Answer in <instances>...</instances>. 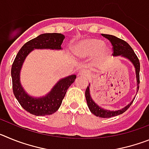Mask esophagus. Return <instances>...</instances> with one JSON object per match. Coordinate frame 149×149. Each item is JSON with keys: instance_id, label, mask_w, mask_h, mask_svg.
Here are the masks:
<instances>
[{"instance_id": "34e87169", "label": "esophagus", "mask_w": 149, "mask_h": 149, "mask_svg": "<svg viewBox=\"0 0 149 149\" xmlns=\"http://www.w3.org/2000/svg\"><path fill=\"white\" fill-rule=\"evenodd\" d=\"M79 76H81V77H86L88 75H89V72L86 70V69H82L79 72Z\"/></svg>"}]
</instances>
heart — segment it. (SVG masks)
<instances>
[{"instance_id":"b5f03b06","label":"heart","mask_w":149,"mask_h":149,"mask_svg":"<svg viewBox=\"0 0 149 149\" xmlns=\"http://www.w3.org/2000/svg\"><path fill=\"white\" fill-rule=\"evenodd\" d=\"M104 46V42L98 39H89L82 41L75 48V54L80 57H89L95 55ZM108 50L104 49L101 52V56L108 55Z\"/></svg>"}]
</instances>
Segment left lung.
Returning a JSON list of instances; mask_svg holds the SVG:
<instances>
[{
  "mask_svg": "<svg viewBox=\"0 0 149 149\" xmlns=\"http://www.w3.org/2000/svg\"><path fill=\"white\" fill-rule=\"evenodd\" d=\"M101 36L106 38L107 39H108L110 42L112 47H113V56H119V55H121L122 56H125V57L128 59L134 64L135 69H136L138 92L139 87V69H140V64H139V59H138L136 54L134 53V50L132 49L131 46L126 42L125 41L122 40V39H119V38H117L116 36L109 35V34H101ZM85 95H86L87 105L89 107V109L91 111V113L95 115L96 116H99L101 118H110V117L116 116L122 114L131 107L133 101H131L127 106L124 107L122 110H116V111H110V110H104V109L101 108L100 107H98V105L95 103L93 100L90 97L89 86H87L86 89Z\"/></svg>",
  "mask_w": 149,
  "mask_h": 149,
  "instance_id": "1",
  "label": "left lung"
}]
</instances>
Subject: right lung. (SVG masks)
Returning <instances> with one entry per match:
<instances>
[{"label":"right lung","mask_w":149,"mask_h":149,"mask_svg":"<svg viewBox=\"0 0 149 149\" xmlns=\"http://www.w3.org/2000/svg\"><path fill=\"white\" fill-rule=\"evenodd\" d=\"M64 35L61 33H44L24 45L15 56L12 65L11 75L14 95L26 111L35 116L51 115L58 110L65 95L67 89L74 82L76 75H71L60 80L48 95L43 98H34L29 96L22 89L19 73L23 62L34 48L61 49Z\"/></svg>","instance_id":"add662e5"}]
</instances>
